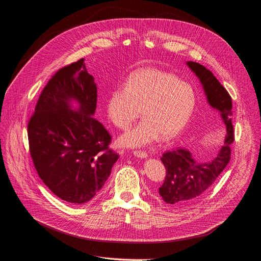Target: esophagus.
Masks as SVG:
<instances>
[{
    "mask_svg": "<svg viewBox=\"0 0 261 261\" xmlns=\"http://www.w3.org/2000/svg\"><path fill=\"white\" fill-rule=\"evenodd\" d=\"M133 154H134L136 158H140V159H145V158H147V153L144 152V151H141V150H135V151H133Z\"/></svg>",
    "mask_w": 261,
    "mask_h": 261,
    "instance_id": "obj_1",
    "label": "esophagus"
}]
</instances>
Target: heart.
Masks as SVG:
<instances>
[{"instance_id":"1","label":"heart","mask_w":261,"mask_h":261,"mask_svg":"<svg viewBox=\"0 0 261 261\" xmlns=\"http://www.w3.org/2000/svg\"><path fill=\"white\" fill-rule=\"evenodd\" d=\"M197 103L193 86L175 74L158 68H144L129 75L106 103L108 119L127 129L141 109L143 120L118 139L124 147H143L163 138L177 137L189 124Z\"/></svg>"}]
</instances>
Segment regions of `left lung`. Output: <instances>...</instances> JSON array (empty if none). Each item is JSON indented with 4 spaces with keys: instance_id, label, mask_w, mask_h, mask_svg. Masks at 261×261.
<instances>
[{
    "instance_id": "1",
    "label": "left lung",
    "mask_w": 261,
    "mask_h": 261,
    "mask_svg": "<svg viewBox=\"0 0 261 261\" xmlns=\"http://www.w3.org/2000/svg\"><path fill=\"white\" fill-rule=\"evenodd\" d=\"M187 65L200 80L209 106L219 112L226 127V135L216 156L208 162L196 161L193 153L185 148L167 151L162 155L166 177L159 194L166 204L179 208L196 202L213 185L230 160V144L233 141L231 97L205 66L194 61H187Z\"/></svg>"
}]
</instances>
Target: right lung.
<instances>
[{
	"label": "right lung",
	"mask_w": 261,
	"mask_h": 261,
	"mask_svg": "<svg viewBox=\"0 0 261 261\" xmlns=\"http://www.w3.org/2000/svg\"><path fill=\"white\" fill-rule=\"evenodd\" d=\"M97 86L84 58L59 69L45 86L29 122L30 151L40 178L61 200L89 202L111 175L119 155L93 116Z\"/></svg>",
	"instance_id": "1"
}]
</instances>
